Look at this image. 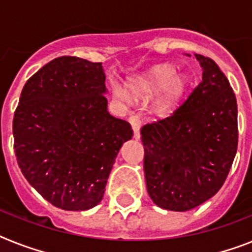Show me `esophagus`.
<instances>
[{
    "instance_id": "1",
    "label": "esophagus",
    "mask_w": 252,
    "mask_h": 252,
    "mask_svg": "<svg viewBox=\"0 0 252 252\" xmlns=\"http://www.w3.org/2000/svg\"><path fill=\"white\" fill-rule=\"evenodd\" d=\"M129 123L130 126H132L133 128V137L136 139H138L139 137H141V134H139V129H141V126H142V120H141V116L138 115V114L133 113L130 114L129 116Z\"/></svg>"
}]
</instances>
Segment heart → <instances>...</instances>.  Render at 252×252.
Instances as JSON below:
<instances>
[{
	"instance_id": "b5f03b06",
	"label": "heart",
	"mask_w": 252,
	"mask_h": 252,
	"mask_svg": "<svg viewBox=\"0 0 252 252\" xmlns=\"http://www.w3.org/2000/svg\"><path fill=\"white\" fill-rule=\"evenodd\" d=\"M130 88L133 94L139 96L155 94L160 91L165 90L164 97L158 103V110L161 113H168L183 94L186 88V78L183 75L175 74V69L173 66L164 65L156 67L147 75L133 82ZM114 94L118 98H126V92L118 86L114 87Z\"/></svg>"
}]
</instances>
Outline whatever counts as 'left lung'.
I'll return each instance as SVG.
<instances>
[{"label": "left lung", "instance_id": "obj_1", "mask_svg": "<svg viewBox=\"0 0 252 252\" xmlns=\"http://www.w3.org/2000/svg\"><path fill=\"white\" fill-rule=\"evenodd\" d=\"M194 56L201 82L172 115L141 128L147 192L166 210H191L213 197L237 152V101L229 80L214 60Z\"/></svg>", "mask_w": 252, "mask_h": 252}]
</instances>
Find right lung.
Wrapping results in <instances>:
<instances>
[{
	"label": "right lung",
	"mask_w": 252,
	"mask_h": 252,
	"mask_svg": "<svg viewBox=\"0 0 252 252\" xmlns=\"http://www.w3.org/2000/svg\"><path fill=\"white\" fill-rule=\"evenodd\" d=\"M101 63L61 56L33 74L15 110L19 168L48 202L88 210L102 200L116 155L133 136L107 111Z\"/></svg>",
	"instance_id": "add662e5"
}]
</instances>
